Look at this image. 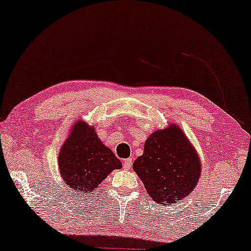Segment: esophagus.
Listing matches in <instances>:
<instances>
[{
	"instance_id": "1",
	"label": "esophagus",
	"mask_w": 251,
	"mask_h": 251,
	"mask_svg": "<svg viewBox=\"0 0 251 251\" xmlns=\"http://www.w3.org/2000/svg\"><path fill=\"white\" fill-rule=\"evenodd\" d=\"M132 163H133V161H132V159H130V158L125 159L124 160V168H125V169L129 170L130 168H132Z\"/></svg>"
}]
</instances>
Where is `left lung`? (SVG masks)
<instances>
[{"mask_svg": "<svg viewBox=\"0 0 251 251\" xmlns=\"http://www.w3.org/2000/svg\"><path fill=\"white\" fill-rule=\"evenodd\" d=\"M133 169L150 197L168 206L193 192L201 166L197 152L180 127L170 124L150 135L143 154L134 161Z\"/></svg>", "mask_w": 251, "mask_h": 251, "instance_id": "1", "label": "left lung"}]
</instances>
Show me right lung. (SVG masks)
Here are the masks:
<instances>
[{
  "label": "right lung",
  "instance_id": "obj_1",
  "mask_svg": "<svg viewBox=\"0 0 251 251\" xmlns=\"http://www.w3.org/2000/svg\"><path fill=\"white\" fill-rule=\"evenodd\" d=\"M59 173L65 184L77 194H91L122 162L104 147L93 126L77 121L59 150Z\"/></svg>",
  "mask_w": 251,
  "mask_h": 251
}]
</instances>
